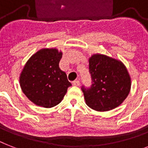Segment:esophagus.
Segmentation results:
<instances>
[{
  "instance_id": "esophagus-1",
  "label": "esophagus",
  "mask_w": 148,
  "mask_h": 148,
  "mask_svg": "<svg viewBox=\"0 0 148 148\" xmlns=\"http://www.w3.org/2000/svg\"><path fill=\"white\" fill-rule=\"evenodd\" d=\"M72 84L74 86H79L80 85V81H79L78 80H75V81H74L72 82Z\"/></svg>"
}]
</instances>
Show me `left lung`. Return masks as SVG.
Segmentation results:
<instances>
[{"label": "left lung", "mask_w": 148, "mask_h": 148, "mask_svg": "<svg viewBox=\"0 0 148 148\" xmlns=\"http://www.w3.org/2000/svg\"><path fill=\"white\" fill-rule=\"evenodd\" d=\"M89 69L93 84L83 87L86 104L97 111H108L121 105L128 96L131 79L121 60L101 53L89 58Z\"/></svg>", "instance_id": "8db88e82"}]
</instances>
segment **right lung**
I'll return each mask as SVG.
<instances>
[{"instance_id":"add662e5","label":"right lung","mask_w":148,"mask_h":148,"mask_svg":"<svg viewBox=\"0 0 148 148\" xmlns=\"http://www.w3.org/2000/svg\"><path fill=\"white\" fill-rule=\"evenodd\" d=\"M63 53L56 47L42 48L29 58L20 74V86L34 104L51 108L58 105L71 86L59 67Z\"/></svg>"}]
</instances>
